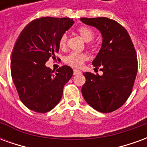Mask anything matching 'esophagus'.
Wrapping results in <instances>:
<instances>
[{
	"label": "esophagus",
	"mask_w": 147,
	"mask_h": 147,
	"mask_svg": "<svg viewBox=\"0 0 147 147\" xmlns=\"http://www.w3.org/2000/svg\"><path fill=\"white\" fill-rule=\"evenodd\" d=\"M73 73L74 75H79V74H81V71L80 70H77V69H74Z\"/></svg>",
	"instance_id": "1"
}]
</instances>
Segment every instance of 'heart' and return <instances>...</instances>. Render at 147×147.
Listing matches in <instances>:
<instances>
[{"instance_id": "b5f03b06", "label": "heart", "mask_w": 147, "mask_h": 147, "mask_svg": "<svg viewBox=\"0 0 147 147\" xmlns=\"http://www.w3.org/2000/svg\"><path fill=\"white\" fill-rule=\"evenodd\" d=\"M78 32L85 42H90L94 38V31L89 27H81L78 29ZM67 35L63 34L59 39V45L61 49H65L67 46ZM87 56L85 53H71L65 57V63L74 67H80L87 60Z\"/></svg>"}]
</instances>
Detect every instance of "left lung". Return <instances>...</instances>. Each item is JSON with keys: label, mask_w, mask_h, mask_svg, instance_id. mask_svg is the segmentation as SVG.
<instances>
[{"label": "left lung", "mask_w": 147, "mask_h": 147, "mask_svg": "<svg viewBox=\"0 0 147 147\" xmlns=\"http://www.w3.org/2000/svg\"><path fill=\"white\" fill-rule=\"evenodd\" d=\"M96 27L102 36V47L92 64L103 75L84 72L82 94L92 108L111 113L125 103L132 90L138 71L136 49L126 29L106 17L81 18Z\"/></svg>", "instance_id": "8db88e82"}]
</instances>
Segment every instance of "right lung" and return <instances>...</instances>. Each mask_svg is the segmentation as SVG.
Instances as JSON below:
<instances>
[{
  "label": "right lung",
  "mask_w": 147,
  "mask_h": 147,
  "mask_svg": "<svg viewBox=\"0 0 147 147\" xmlns=\"http://www.w3.org/2000/svg\"><path fill=\"white\" fill-rule=\"evenodd\" d=\"M73 24L70 18H39L18 37L11 54V77L21 102L30 110L45 113L61 101L73 70L63 65L54 73L45 64L55 57L59 39Z\"/></svg>",
  "instance_id": "1"
}]
</instances>
